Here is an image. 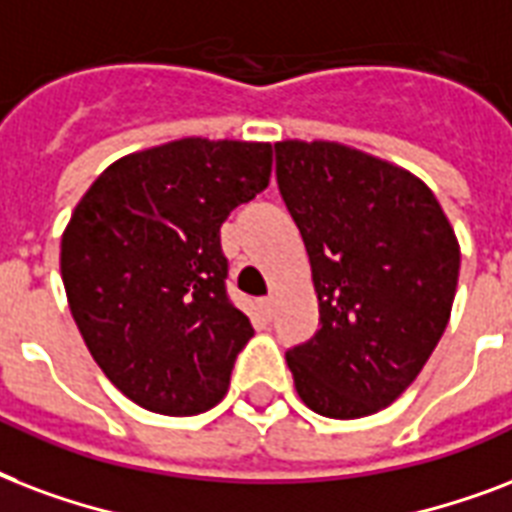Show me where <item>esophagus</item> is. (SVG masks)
<instances>
[{
  "instance_id": "34e87169",
  "label": "esophagus",
  "mask_w": 512,
  "mask_h": 512,
  "mask_svg": "<svg viewBox=\"0 0 512 512\" xmlns=\"http://www.w3.org/2000/svg\"><path fill=\"white\" fill-rule=\"evenodd\" d=\"M259 307H261V315H264V318H272V307H275V299H272V296H264V299L259 301Z\"/></svg>"
}]
</instances>
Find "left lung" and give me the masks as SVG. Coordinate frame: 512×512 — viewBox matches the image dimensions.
Segmentation results:
<instances>
[{
    "label": "left lung",
    "instance_id": "left-lung-1",
    "mask_svg": "<svg viewBox=\"0 0 512 512\" xmlns=\"http://www.w3.org/2000/svg\"><path fill=\"white\" fill-rule=\"evenodd\" d=\"M277 186L307 245L320 331L285 352L299 398L331 419L390 406L441 342L459 245L417 176L331 141L275 144Z\"/></svg>",
    "mask_w": 512,
    "mask_h": 512
}]
</instances>
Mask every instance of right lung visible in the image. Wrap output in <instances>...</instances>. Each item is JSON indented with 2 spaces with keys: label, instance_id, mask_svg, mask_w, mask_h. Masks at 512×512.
I'll use <instances>...</instances> for the list:
<instances>
[{
  "label": "right lung",
  "instance_id": "add662e5",
  "mask_svg": "<svg viewBox=\"0 0 512 512\" xmlns=\"http://www.w3.org/2000/svg\"><path fill=\"white\" fill-rule=\"evenodd\" d=\"M272 146L181 138L95 178L61 240L71 318L133 403L202 414L227 395L251 320L227 293L221 224L264 192Z\"/></svg>",
  "mask_w": 512,
  "mask_h": 512
}]
</instances>
